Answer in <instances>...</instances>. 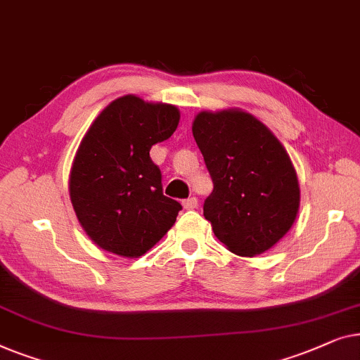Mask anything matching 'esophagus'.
<instances>
[{
    "instance_id": "34e87169",
    "label": "esophagus",
    "mask_w": 360,
    "mask_h": 360,
    "mask_svg": "<svg viewBox=\"0 0 360 360\" xmlns=\"http://www.w3.org/2000/svg\"><path fill=\"white\" fill-rule=\"evenodd\" d=\"M182 205H184V209L192 210V209H195L197 205H199V200H197L195 197H189V199L182 200Z\"/></svg>"
}]
</instances>
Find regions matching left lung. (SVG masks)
<instances>
[{
  "label": "left lung",
  "mask_w": 360,
  "mask_h": 360,
  "mask_svg": "<svg viewBox=\"0 0 360 360\" xmlns=\"http://www.w3.org/2000/svg\"><path fill=\"white\" fill-rule=\"evenodd\" d=\"M214 181L204 217L238 256L271 250L292 229L300 207L295 168L276 135L241 109L202 110L192 124Z\"/></svg>",
  "instance_id": "left-lung-1"
}]
</instances>
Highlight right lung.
<instances>
[{"instance_id": "obj_1", "label": "right lung", "mask_w": 360, "mask_h": 360, "mask_svg": "<svg viewBox=\"0 0 360 360\" xmlns=\"http://www.w3.org/2000/svg\"><path fill=\"white\" fill-rule=\"evenodd\" d=\"M179 109L127 94L101 112L81 140L70 171V199L91 240L103 250L139 257L151 250L182 209L163 194L151 146L168 140Z\"/></svg>"}]
</instances>
